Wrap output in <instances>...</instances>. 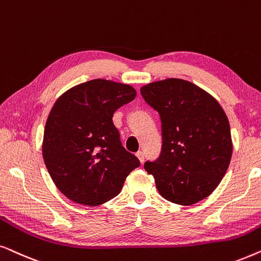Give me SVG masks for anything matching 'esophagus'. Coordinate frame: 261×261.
I'll list each match as a JSON object with an SVG mask.
<instances>
[{"label": "esophagus", "instance_id": "obj_1", "mask_svg": "<svg viewBox=\"0 0 261 261\" xmlns=\"http://www.w3.org/2000/svg\"><path fill=\"white\" fill-rule=\"evenodd\" d=\"M136 156H137L138 160H140L142 163L144 162V152L143 151H137L136 152Z\"/></svg>", "mask_w": 261, "mask_h": 261}]
</instances>
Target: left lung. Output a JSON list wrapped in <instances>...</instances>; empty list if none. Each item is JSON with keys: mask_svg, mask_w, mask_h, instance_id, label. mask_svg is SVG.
I'll return each instance as SVG.
<instances>
[{"mask_svg": "<svg viewBox=\"0 0 261 261\" xmlns=\"http://www.w3.org/2000/svg\"><path fill=\"white\" fill-rule=\"evenodd\" d=\"M144 101L160 114L162 147L144 169L165 199L191 205L218 186L230 163V126L209 93L180 79L141 88Z\"/></svg>", "mask_w": 261, "mask_h": 261, "instance_id": "obj_1", "label": "left lung"}]
</instances>
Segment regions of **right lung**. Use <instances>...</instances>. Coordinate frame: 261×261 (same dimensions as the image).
I'll list each match as a JSON object with an SVG mask.
<instances>
[{
  "label": "right lung",
  "instance_id": "1",
  "mask_svg": "<svg viewBox=\"0 0 261 261\" xmlns=\"http://www.w3.org/2000/svg\"><path fill=\"white\" fill-rule=\"evenodd\" d=\"M135 96L131 86L96 79L72 87L55 102L45 125L43 158L55 185L69 199L90 206L106 203L140 167L112 120Z\"/></svg>",
  "mask_w": 261,
  "mask_h": 261
}]
</instances>
